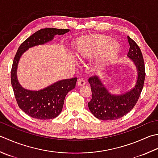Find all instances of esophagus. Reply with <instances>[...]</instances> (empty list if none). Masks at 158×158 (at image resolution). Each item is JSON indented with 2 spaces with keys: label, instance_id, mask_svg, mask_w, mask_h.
<instances>
[{
  "label": "esophagus",
  "instance_id": "esophagus-1",
  "mask_svg": "<svg viewBox=\"0 0 158 158\" xmlns=\"http://www.w3.org/2000/svg\"><path fill=\"white\" fill-rule=\"evenodd\" d=\"M85 84V81L83 79H79L77 80V85L79 86H83Z\"/></svg>",
  "mask_w": 158,
  "mask_h": 158
}]
</instances>
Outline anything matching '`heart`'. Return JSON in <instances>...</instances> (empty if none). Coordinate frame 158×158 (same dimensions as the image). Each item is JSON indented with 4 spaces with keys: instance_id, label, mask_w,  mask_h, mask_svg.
Returning a JSON list of instances; mask_svg holds the SVG:
<instances>
[{
    "instance_id": "obj_1",
    "label": "heart",
    "mask_w": 158,
    "mask_h": 158,
    "mask_svg": "<svg viewBox=\"0 0 158 158\" xmlns=\"http://www.w3.org/2000/svg\"><path fill=\"white\" fill-rule=\"evenodd\" d=\"M118 51V43L105 35L83 37L77 40L75 48V54L80 61L97 56L96 66L100 70L112 62Z\"/></svg>"
}]
</instances>
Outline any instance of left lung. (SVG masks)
<instances>
[{
  "mask_svg": "<svg viewBox=\"0 0 158 158\" xmlns=\"http://www.w3.org/2000/svg\"><path fill=\"white\" fill-rule=\"evenodd\" d=\"M127 39L129 44L127 57L134 63L137 71V79L134 87L124 93L115 94L108 90L99 77H92L88 79L92 99L88 106L91 113L99 120H113L125 116L134 108L143 90L145 79L143 54L136 43L129 36Z\"/></svg>",
  "mask_w": 158,
  "mask_h": 158,
  "instance_id": "8db88e82",
  "label": "left lung"
}]
</instances>
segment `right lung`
I'll list each match as a JSON object with an SVG mask.
<instances>
[{
	"instance_id": "right-lung-1",
	"label": "right lung",
	"mask_w": 158,
	"mask_h": 158,
	"mask_svg": "<svg viewBox=\"0 0 158 158\" xmlns=\"http://www.w3.org/2000/svg\"><path fill=\"white\" fill-rule=\"evenodd\" d=\"M70 29L46 28L33 33L18 48L12 65L11 85L15 99L20 109L34 118L48 120L56 118L62 110L64 99L69 92L75 88L77 78L62 79L38 90L24 88L18 81L17 70L20 59L30 48L45 44L53 40L55 35H64Z\"/></svg>"
}]
</instances>
